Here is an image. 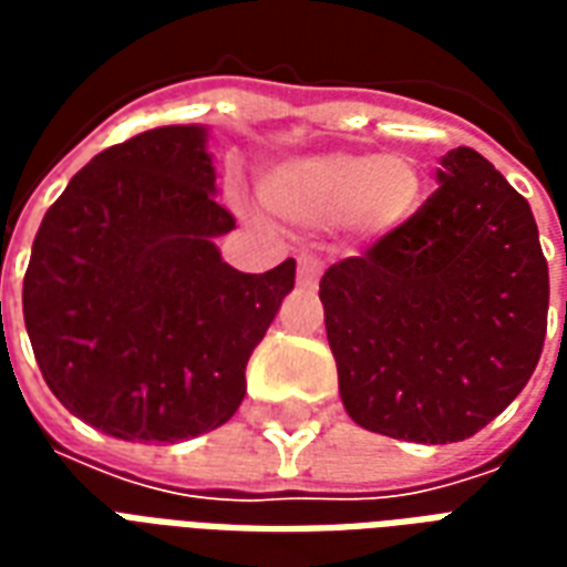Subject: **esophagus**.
I'll return each mask as SVG.
<instances>
[{"label":"esophagus","instance_id":"1","mask_svg":"<svg viewBox=\"0 0 567 567\" xmlns=\"http://www.w3.org/2000/svg\"><path fill=\"white\" fill-rule=\"evenodd\" d=\"M321 276V260L316 255H300V270H297V282L303 288H312Z\"/></svg>","mask_w":567,"mask_h":567}]
</instances>
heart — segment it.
Instances as JSON below:
<instances>
[{
    "instance_id": "obj_1",
    "label": "heart",
    "mask_w": 567,
    "mask_h": 567,
    "mask_svg": "<svg viewBox=\"0 0 567 567\" xmlns=\"http://www.w3.org/2000/svg\"><path fill=\"white\" fill-rule=\"evenodd\" d=\"M272 209L309 224L349 221L364 234L404 224L422 203V173L404 154H321L279 166L264 185Z\"/></svg>"
}]
</instances>
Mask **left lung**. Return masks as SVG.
Masks as SVG:
<instances>
[{"mask_svg":"<svg viewBox=\"0 0 567 567\" xmlns=\"http://www.w3.org/2000/svg\"><path fill=\"white\" fill-rule=\"evenodd\" d=\"M437 182L319 285L346 413L413 443L474 437L532 380L547 337V258L523 194L474 148H452Z\"/></svg>","mask_w":567,"mask_h":567,"instance_id":"1","label":"left lung"}]
</instances>
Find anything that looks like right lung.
<instances>
[{
    "label": "right lung",
    "instance_id": "right-lung-1",
    "mask_svg": "<svg viewBox=\"0 0 567 567\" xmlns=\"http://www.w3.org/2000/svg\"><path fill=\"white\" fill-rule=\"evenodd\" d=\"M236 218L215 199L203 127H157L100 151L44 212L23 321L48 389L109 437L175 443L221 427L246 364L295 288L224 264Z\"/></svg>",
    "mask_w": 567,
    "mask_h": 567
}]
</instances>
